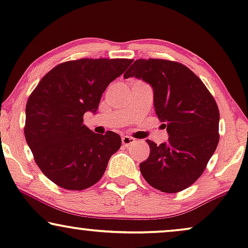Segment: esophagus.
<instances>
[{
  "label": "esophagus",
  "mask_w": 248,
  "mask_h": 248,
  "mask_svg": "<svg viewBox=\"0 0 248 248\" xmlns=\"http://www.w3.org/2000/svg\"><path fill=\"white\" fill-rule=\"evenodd\" d=\"M135 142V139L131 138V137H127V135H125V137L122 138V143H123L124 145H126V147H128V145L133 144Z\"/></svg>",
  "instance_id": "obj_1"
}]
</instances>
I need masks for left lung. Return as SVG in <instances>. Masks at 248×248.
Instances as JSON below:
<instances>
[{
	"label": "left lung",
	"mask_w": 248,
	"mask_h": 248,
	"mask_svg": "<svg viewBox=\"0 0 248 248\" xmlns=\"http://www.w3.org/2000/svg\"><path fill=\"white\" fill-rule=\"evenodd\" d=\"M130 77L154 88L155 114L169 134L159 145L147 140L141 174L159 191L181 192L200 178L219 143L218 105L201 79L174 61L139 59L124 74Z\"/></svg>",
	"instance_id": "1"
}]
</instances>
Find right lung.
Returning a JSON list of instances; mask_svg holds the SVG:
<instances>
[{"label":"right lung","instance_id":"right-lung-1","mask_svg":"<svg viewBox=\"0 0 248 248\" xmlns=\"http://www.w3.org/2000/svg\"><path fill=\"white\" fill-rule=\"evenodd\" d=\"M128 59L67 61L45 74L26 105L25 138L43 174L60 187L82 191L103 177L121 148L115 132L96 134L83 124L96 113L111 81L131 65Z\"/></svg>","mask_w":248,"mask_h":248}]
</instances>
